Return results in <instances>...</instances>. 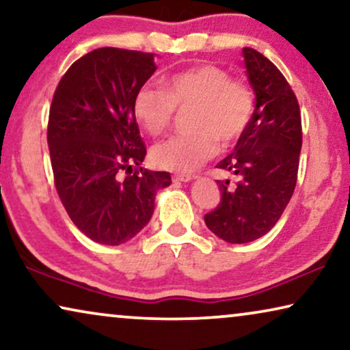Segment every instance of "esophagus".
Here are the masks:
<instances>
[{"mask_svg":"<svg viewBox=\"0 0 350 350\" xmlns=\"http://www.w3.org/2000/svg\"><path fill=\"white\" fill-rule=\"evenodd\" d=\"M193 180V177L189 174H174L173 176V182H190Z\"/></svg>","mask_w":350,"mask_h":350,"instance_id":"1","label":"esophagus"}]
</instances>
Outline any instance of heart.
<instances>
[{"instance_id":"obj_1","label":"heart","mask_w":350,"mask_h":350,"mask_svg":"<svg viewBox=\"0 0 350 350\" xmlns=\"http://www.w3.org/2000/svg\"><path fill=\"white\" fill-rule=\"evenodd\" d=\"M187 107H193V133L170 137L150 152L152 161L161 170L191 173L213 159L219 141L224 146L238 141L252 119L254 98L245 83L213 63L176 72L166 81L165 90L144 83L133 98L135 119L152 136L170 126L176 109Z\"/></svg>"}]
</instances>
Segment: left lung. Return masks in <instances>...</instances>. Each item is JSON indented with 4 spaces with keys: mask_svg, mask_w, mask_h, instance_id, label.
<instances>
[{
    "mask_svg": "<svg viewBox=\"0 0 350 350\" xmlns=\"http://www.w3.org/2000/svg\"><path fill=\"white\" fill-rule=\"evenodd\" d=\"M243 57L255 109L234 150L217 163L236 184L217 180L222 198L204 215L206 226L231 244L262 238L280 219L297 185L303 139L297 96L282 72L255 49L244 47Z\"/></svg>",
    "mask_w": 350,
    "mask_h": 350,
    "instance_id": "left-lung-1",
    "label": "left lung"
}]
</instances>
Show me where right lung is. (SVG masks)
Instances as JSON below:
<instances>
[{
    "label": "right lung",
    "instance_id": "right-lung-1",
    "mask_svg": "<svg viewBox=\"0 0 350 350\" xmlns=\"http://www.w3.org/2000/svg\"><path fill=\"white\" fill-rule=\"evenodd\" d=\"M154 60V53L96 49L72 63L53 95L47 144L55 187L72 224L95 243L135 238L152 219L157 191L171 184L166 171L141 166L146 146L133 114ZM133 165L140 170L133 174Z\"/></svg>",
    "mask_w": 350,
    "mask_h": 350
}]
</instances>
